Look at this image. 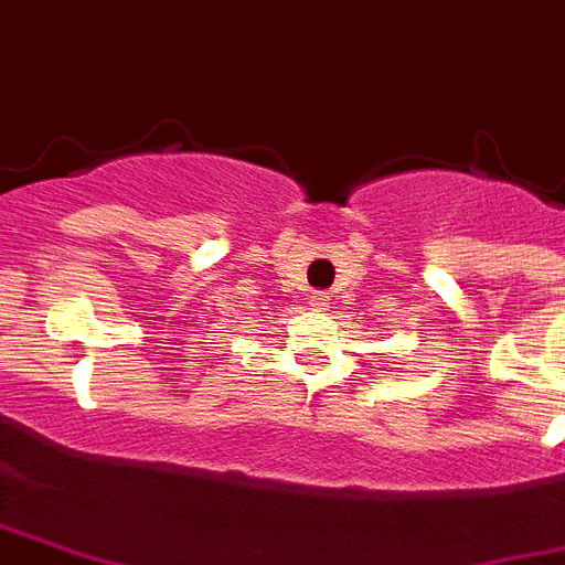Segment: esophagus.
<instances>
[{"mask_svg":"<svg viewBox=\"0 0 565 565\" xmlns=\"http://www.w3.org/2000/svg\"><path fill=\"white\" fill-rule=\"evenodd\" d=\"M310 305L317 310H326L328 305H331V299H328V292H313V296H310Z\"/></svg>","mask_w":565,"mask_h":565,"instance_id":"obj_1","label":"esophagus"}]
</instances>
